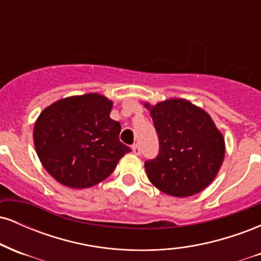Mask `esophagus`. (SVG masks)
<instances>
[{
	"instance_id": "1",
	"label": "esophagus",
	"mask_w": 261,
	"mask_h": 261,
	"mask_svg": "<svg viewBox=\"0 0 261 261\" xmlns=\"http://www.w3.org/2000/svg\"><path fill=\"white\" fill-rule=\"evenodd\" d=\"M133 153L136 154V155L141 154V148H140L139 145H134L133 146Z\"/></svg>"
}]
</instances>
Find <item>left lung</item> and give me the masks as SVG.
<instances>
[{"label": "left lung", "instance_id": "obj_1", "mask_svg": "<svg viewBox=\"0 0 261 261\" xmlns=\"http://www.w3.org/2000/svg\"><path fill=\"white\" fill-rule=\"evenodd\" d=\"M149 110L160 153L145 163L149 181L175 197L195 195L216 178L224 160L223 135L201 108L181 98H170Z\"/></svg>", "mask_w": 261, "mask_h": 261}]
</instances>
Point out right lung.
I'll return each instance as SVG.
<instances>
[{
  "mask_svg": "<svg viewBox=\"0 0 261 261\" xmlns=\"http://www.w3.org/2000/svg\"><path fill=\"white\" fill-rule=\"evenodd\" d=\"M113 101L98 93L62 98L38 116L33 140L41 164L60 184L87 189L103 181L131 151L110 119Z\"/></svg>",
  "mask_w": 261,
  "mask_h": 261,
  "instance_id": "right-lung-1",
  "label": "right lung"
}]
</instances>
